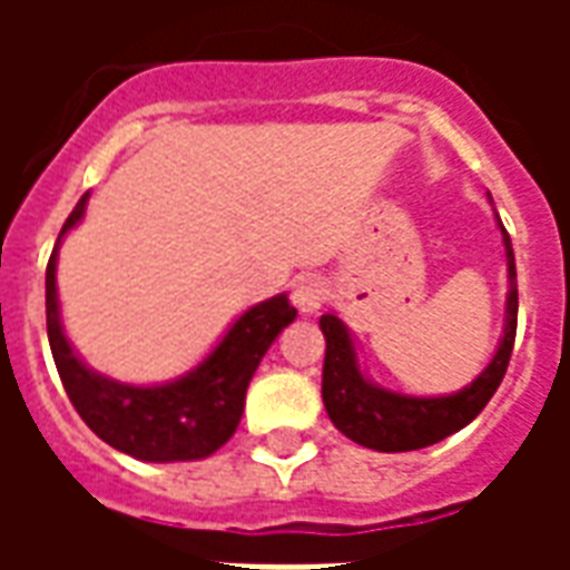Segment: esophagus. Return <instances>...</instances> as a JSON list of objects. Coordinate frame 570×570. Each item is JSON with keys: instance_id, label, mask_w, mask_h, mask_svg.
<instances>
[{"instance_id": "obj_1", "label": "esophagus", "mask_w": 570, "mask_h": 570, "mask_svg": "<svg viewBox=\"0 0 570 570\" xmlns=\"http://www.w3.org/2000/svg\"><path fill=\"white\" fill-rule=\"evenodd\" d=\"M330 296V281L323 274H302L293 286V305L302 314H314L321 311V305Z\"/></svg>"}]
</instances>
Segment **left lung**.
Wrapping results in <instances>:
<instances>
[{"instance_id": "8db88e82", "label": "left lung", "mask_w": 570, "mask_h": 570, "mask_svg": "<svg viewBox=\"0 0 570 570\" xmlns=\"http://www.w3.org/2000/svg\"><path fill=\"white\" fill-rule=\"evenodd\" d=\"M491 200V195H489ZM498 216V213H494ZM507 253V317H503L501 345L485 370L473 382L442 396H412L375 384L360 370L354 335L335 314H323L321 330L326 338L323 357V406L335 428L357 445L375 452H415L424 445L452 436L485 409L503 372L510 363L515 342V314H519V289H515V256L507 228L498 219Z\"/></svg>"}]
</instances>
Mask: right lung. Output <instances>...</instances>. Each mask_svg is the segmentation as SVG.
Returning a JSON list of instances; mask_svg holds the SVG:
<instances>
[{"instance_id":"right-lung-1","label":"right lung","mask_w":570,"mask_h":570,"mask_svg":"<svg viewBox=\"0 0 570 570\" xmlns=\"http://www.w3.org/2000/svg\"><path fill=\"white\" fill-rule=\"evenodd\" d=\"M88 195H81L76 210L60 228L45 272L48 342L67 396L100 440L130 458L155 464L207 458L232 440L244 415L249 379L259 370L265 351L281 330L296 321V308L289 305L286 293L253 305L228 326L219 345L195 370L174 382L125 384L100 375L69 345L57 298V249L69 228L81 223Z\"/></svg>"}]
</instances>
